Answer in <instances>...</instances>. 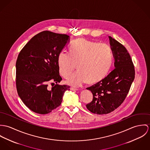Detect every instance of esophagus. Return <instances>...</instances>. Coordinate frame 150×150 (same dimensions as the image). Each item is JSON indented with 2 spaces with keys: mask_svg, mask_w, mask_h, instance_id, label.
Instances as JSON below:
<instances>
[{
  "mask_svg": "<svg viewBox=\"0 0 150 150\" xmlns=\"http://www.w3.org/2000/svg\"><path fill=\"white\" fill-rule=\"evenodd\" d=\"M70 90H72V91H76V90H78V88H75V87H71Z\"/></svg>",
  "mask_w": 150,
  "mask_h": 150,
  "instance_id": "esophagus-1",
  "label": "esophagus"
}]
</instances>
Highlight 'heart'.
Segmentation results:
<instances>
[{"label": "heart", "instance_id": "heart-1", "mask_svg": "<svg viewBox=\"0 0 150 150\" xmlns=\"http://www.w3.org/2000/svg\"><path fill=\"white\" fill-rule=\"evenodd\" d=\"M69 53L61 51L57 56L60 74L67 78L77 64L78 70L67 79L68 84L79 86L102 80L108 73L113 62L110 48L104 44L78 39L69 45Z\"/></svg>", "mask_w": 150, "mask_h": 150}]
</instances>
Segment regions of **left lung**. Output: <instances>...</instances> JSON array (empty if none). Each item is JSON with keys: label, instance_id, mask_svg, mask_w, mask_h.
I'll return each instance as SVG.
<instances>
[{"label": "left lung", "instance_id": "1", "mask_svg": "<svg viewBox=\"0 0 150 150\" xmlns=\"http://www.w3.org/2000/svg\"><path fill=\"white\" fill-rule=\"evenodd\" d=\"M115 59V69L98 83L86 88L91 91L93 100L86 105L97 115L109 113L119 107L125 99L134 79V68L131 56L121 44L109 36Z\"/></svg>", "mask_w": 150, "mask_h": 150}]
</instances>
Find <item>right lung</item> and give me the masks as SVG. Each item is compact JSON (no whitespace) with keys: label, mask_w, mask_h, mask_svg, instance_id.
I'll list each match as a JSON object with an SVG mask.
<instances>
[{"label":"right lung","mask_w":150,"mask_h":150,"mask_svg":"<svg viewBox=\"0 0 150 150\" xmlns=\"http://www.w3.org/2000/svg\"><path fill=\"white\" fill-rule=\"evenodd\" d=\"M67 34L44 31L34 35L18 54L16 62V86L19 97L34 112L45 115L59 106L63 95L69 90L59 85L57 56L67 43ZM54 81L50 89L47 83Z\"/></svg>","instance_id":"right-lung-1"}]
</instances>
